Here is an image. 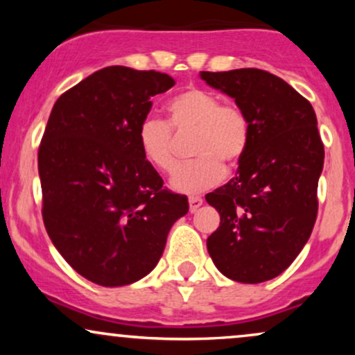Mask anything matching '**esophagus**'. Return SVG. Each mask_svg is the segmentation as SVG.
Returning a JSON list of instances; mask_svg holds the SVG:
<instances>
[{"label":"esophagus","instance_id":"1","mask_svg":"<svg viewBox=\"0 0 355 355\" xmlns=\"http://www.w3.org/2000/svg\"><path fill=\"white\" fill-rule=\"evenodd\" d=\"M189 203H190V211H197L198 207H202V197H197V195H191L189 197Z\"/></svg>","mask_w":355,"mask_h":355}]
</instances>
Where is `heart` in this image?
Segmentation results:
<instances>
[{
  "label": "heart",
  "instance_id": "1",
  "mask_svg": "<svg viewBox=\"0 0 355 355\" xmlns=\"http://www.w3.org/2000/svg\"><path fill=\"white\" fill-rule=\"evenodd\" d=\"M168 123L145 118L138 126V145L145 160L160 172L177 165L175 135L191 137V153L197 158L178 166L172 187L183 193H198L217 185L223 165L234 168L247 152L250 125L243 110L234 103H220L218 95L203 88H187L166 105Z\"/></svg>",
  "mask_w": 355,
  "mask_h": 355
}]
</instances>
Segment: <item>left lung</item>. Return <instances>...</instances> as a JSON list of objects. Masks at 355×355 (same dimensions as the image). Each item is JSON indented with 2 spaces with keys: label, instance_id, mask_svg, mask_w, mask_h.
<instances>
[{
  "label": "left lung",
  "instance_id": "8db88e82",
  "mask_svg": "<svg viewBox=\"0 0 355 355\" xmlns=\"http://www.w3.org/2000/svg\"><path fill=\"white\" fill-rule=\"evenodd\" d=\"M200 78L232 96L250 125L237 175L205 195L220 214L207 248L229 279L266 282L294 262L315 223L324 166L315 112L287 81L257 68L200 71Z\"/></svg>",
  "mask_w": 355,
  "mask_h": 355
}]
</instances>
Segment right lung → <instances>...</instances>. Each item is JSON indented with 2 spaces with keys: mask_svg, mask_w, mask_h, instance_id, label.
Here are the masks:
<instances>
[{
  "mask_svg": "<svg viewBox=\"0 0 355 355\" xmlns=\"http://www.w3.org/2000/svg\"><path fill=\"white\" fill-rule=\"evenodd\" d=\"M175 85L155 70L107 67L64 92L38 150L43 222L70 266L103 287L144 279L189 211L145 160L138 126Z\"/></svg>",
  "mask_w": 355,
  "mask_h": 355,
  "instance_id": "add662e5",
  "label": "right lung"
}]
</instances>
